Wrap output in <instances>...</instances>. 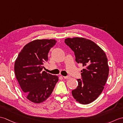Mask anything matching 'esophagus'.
Listing matches in <instances>:
<instances>
[{
    "instance_id": "obj_1",
    "label": "esophagus",
    "mask_w": 123,
    "mask_h": 123,
    "mask_svg": "<svg viewBox=\"0 0 123 123\" xmlns=\"http://www.w3.org/2000/svg\"><path fill=\"white\" fill-rule=\"evenodd\" d=\"M63 78H64V79H69L70 78V76H63Z\"/></svg>"
}]
</instances>
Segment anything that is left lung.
Masks as SVG:
<instances>
[{"mask_svg": "<svg viewBox=\"0 0 123 123\" xmlns=\"http://www.w3.org/2000/svg\"><path fill=\"white\" fill-rule=\"evenodd\" d=\"M64 42L74 52L76 62L85 67L81 71V79H77L78 85L72 90V95L79 103H91L102 93L106 84L109 73L106 54L86 38H67Z\"/></svg>", "mask_w": 123, "mask_h": 123, "instance_id": "8db88e82", "label": "left lung"}]
</instances>
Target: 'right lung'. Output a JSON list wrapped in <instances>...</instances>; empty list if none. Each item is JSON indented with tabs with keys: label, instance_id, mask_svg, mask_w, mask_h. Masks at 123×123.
I'll return each instance as SVG.
<instances>
[{
	"label": "right lung",
	"instance_id": "1",
	"mask_svg": "<svg viewBox=\"0 0 123 123\" xmlns=\"http://www.w3.org/2000/svg\"><path fill=\"white\" fill-rule=\"evenodd\" d=\"M55 39L35 40L23 48L15 63V73L27 99L40 103L49 97L59 81L56 75L42 71L48 53L56 43Z\"/></svg>",
	"mask_w": 123,
	"mask_h": 123
}]
</instances>
